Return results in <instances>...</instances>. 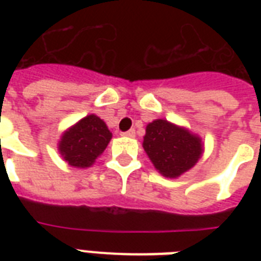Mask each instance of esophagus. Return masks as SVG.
Here are the masks:
<instances>
[{"mask_svg": "<svg viewBox=\"0 0 261 261\" xmlns=\"http://www.w3.org/2000/svg\"><path fill=\"white\" fill-rule=\"evenodd\" d=\"M123 137H128V138H134L135 137V130H128L126 133H122Z\"/></svg>", "mask_w": 261, "mask_h": 261, "instance_id": "34e87169", "label": "esophagus"}]
</instances>
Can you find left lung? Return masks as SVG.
<instances>
[{"label": "left lung", "instance_id": "1", "mask_svg": "<svg viewBox=\"0 0 261 261\" xmlns=\"http://www.w3.org/2000/svg\"><path fill=\"white\" fill-rule=\"evenodd\" d=\"M142 146L155 169L168 178H177L190 171L204 151L198 134L165 119L147 124Z\"/></svg>", "mask_w": 261, "mask_h": 261}]
</instances>
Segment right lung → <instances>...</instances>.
<instances>
[{
	"label": "right lung",
	"instance_id": "1",
	"mask_svg": "<svg viewBox=\"0 0 261 261\" xmlns=\"http://www.w3.org/2000/svg\"><path fill=\"white\" fill-rule=\"evenodd\" d=\"M112 138L106 122L90 114L63 131L58 151L63 161L77 169H88L106 150Z\"/></svg>",
	"mask_w": 261,
	"mask_h": 261
}]
</instances>
